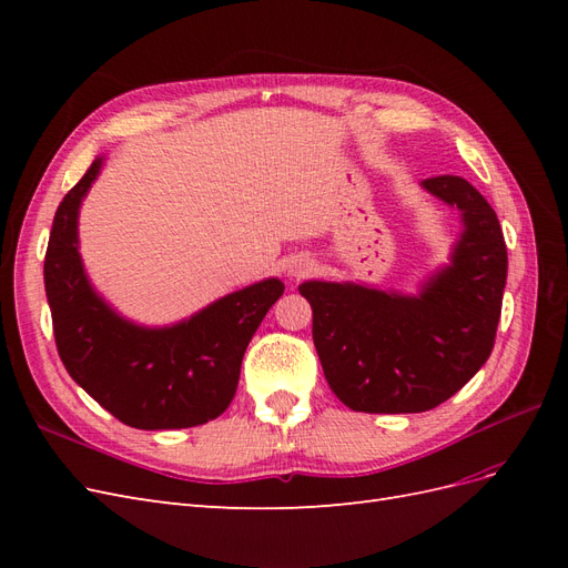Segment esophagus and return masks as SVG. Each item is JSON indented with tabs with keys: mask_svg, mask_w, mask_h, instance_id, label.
<instances>
[{
	"mask_svg": "<svg viewBox=\"0 0 568 568\" xmlns=\"http://www.w3.org/2000/svg\"><path fill=\"white\" fill-rule=\"evenodd\" d=\"M313 270V263L307 261V257H298V261H294L288 265V272H291V277H305L307 272Z\"/></svg>",
	"mask_w": 568,
	"mask_h": 568,
	"instance_id": "obj_1",
	"label": "esophagus"
}]
</instances>
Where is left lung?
<instances>
[{
    "instance_id": "obj_1",
    "label": "left lung",
    "mask_w": 568,
    "mask_h": 568,
    "mask_svg": "<svg viewBox=\"0 0 568 568\" xmlns=\"http://www.w3.org/2000/svg\"><path fill=\"white\" fill-rule=\"evenodd\" d=\"M462 211L450 265L403 296L359 284L303 282L326 382L355 412H426L455 395L490 357L507 282V246L490 203L462 178L422 182Z\"/></svg>"
}]
</instances>
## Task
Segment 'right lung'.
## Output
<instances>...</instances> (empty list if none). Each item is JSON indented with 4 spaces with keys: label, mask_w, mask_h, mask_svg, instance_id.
<instances>
[{
    "label": "right lung",
    "mask_w": 568,
    "mask_h": 568,
    "mask_svg": "<svg viewBox=\"0 0 568 568\" xmlns=\"http://www.w3.org/2000/svg\"><path fill=\"white\" fill-rule=\"evenodd\" d=\"M104 159L59 203L44 255V288L61 363L73 382L134 428H186L220 417L236 393L248 341L284 294L265 280L180 324L149 329L97 296L78 253V213Z\"/></svg>",
    "instance_id": "add662e5"
}]
</instances>
